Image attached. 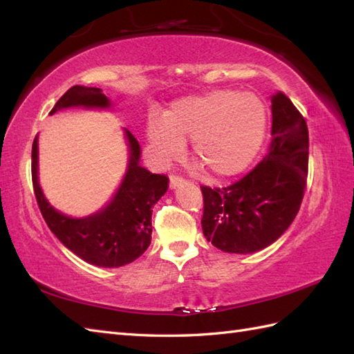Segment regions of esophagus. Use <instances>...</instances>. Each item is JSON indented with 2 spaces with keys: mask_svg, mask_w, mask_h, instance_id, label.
I'll list each match as a JSON object with an SVG mask.
<instances>
[{
  "mask_svg": "<svg viewBox=\"0 0 354 354\" xmlns=\"http://www.w3.org/2000/svg\"><path fill=\"white\" fill-rule=\"evenodd\" d=\"M184 184V179L183 178H179V176H170V183H169V187L171 190H175V189H178L179 185H183Z\"/></svg>",
  "mask_w": 354,
  "mask_h": 354,
  "instance_id": "1",
  "label": "esophagus"
}]
</instances>
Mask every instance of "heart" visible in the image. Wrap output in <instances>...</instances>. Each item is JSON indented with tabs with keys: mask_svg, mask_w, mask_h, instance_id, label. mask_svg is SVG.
<instances>
[{
	"mask_svg": "<svg viewBox=\"0 0 354 354\" xmlns=\"http://www.w3.org/2000/svg\"><path fill=\"white\" fill-rule=\"evenodd\" d=\"M268 112L259 95L213 89L170 104L164 117L149 115L146 142L158 165H167L192 140L193 156L214 178L243 173L266 137Z\"/></svg>",
	"mask_w": 354,
	"mask_h": 354,
	"instance_id": "obj_1",
	"label": "heart"
}]
</instances>
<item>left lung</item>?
<instances>
[{
  "mask_svg": "<svg viewBox=\"0 0 354 354\" xmlns=\"http://www.w3.org/2000/svg\"><path fill=\"white\" fill-rule=\"evenodd\" d=\"M272 129L268 153L245 178L225 189L201 187L202 231L217 250L252 254L290 227L301 205L309 164V131L284 93L270 97Z\"/></svg>",
  "mask_w": 354,
  "mask_h": 354,
  "instance_id": "obj_1",
  "label": "left lung"
}]
</instances>
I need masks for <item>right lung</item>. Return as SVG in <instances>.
<instances>
[{"mask_svg": "<svg viewBox=\"0 0 354 354\" xmlns=\"http://www.w3.org/2000/svg\"><path fill=\"white\" fill-rule=\"evenodd\" d=\"M68 108L111 109L112 103L100 88L74 85L50 115ZM127 164L122 183L108 204L85 217H71L53 207L39 184V137L32 146V179L41 213L65 248L89 265L120 268L137 260L152 240V208L167 192L169 179L140 165L141 147L137 138L124 129Z\"/></svg>", "mask_w": 354, "mask_h": 354, "instance_id": "1", "label": "right lung"}]
</instances>
